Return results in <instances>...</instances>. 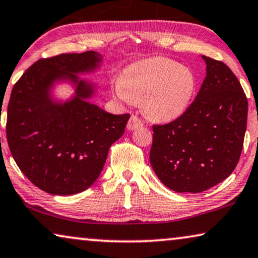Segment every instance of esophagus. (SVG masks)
Returning <instances> with one entry per match:
<instances>
[{"label": "esophagus", "mask_w": 258, "mask_h": 258, "mask_svg": "<svg viewBox=\"0 0 258 258\" xmlns=\"http://www.w3.org/2000/svg\"><path fill=\"white\" fill-rule=\"evenodd\" d=\"M143 126H144V122L141 121L140 119L137 117V115H131L130 120L127 122V130L128 131H133L136 128L143 127Z\"/></svg>", "instance_id": "1"}]
</instances>
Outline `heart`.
Masks as SVG:
<instances>
[{
	"label": "heart",
	"instance_id": "1",
	"mask_svg": "<svg viewBox=\"0 0 258 258\" xmlns=\"http://www.w3.org/2000/svg\"><path fill=\"white\" fill-rule=\"evenodd\" d=\"M114 94L127 104L143 101L145 113L157 121L180 118L193 100L197 79L184 65L164 57L131 64L112 82Z\"/></svg>",
	"mask_w": 258,
	"mask_h": 258
}]
</instances>
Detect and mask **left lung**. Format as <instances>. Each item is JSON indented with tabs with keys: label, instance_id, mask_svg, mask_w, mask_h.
<instances>
[{
	"label": "left lung",
	"instance_id": "8db88e82",
	"mask_svg": "<svg viewBox=\"0 0 258 258\" xmlns=\"http://www.w3.org/2000/svg\"><path fill=\"white\" fill-rule=\"evenodd\" d=\"M207 72L189 108L167 125L153 126L152 168L177 193H200L234 172L241 157L248 100L222 61L202 56Z\"/></svg>",
	"mask_w": 258,
	"mask_h": 258
}]
</instances>
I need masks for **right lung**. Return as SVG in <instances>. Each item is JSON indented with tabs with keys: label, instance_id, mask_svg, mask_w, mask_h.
Returning <instances> with one entry per match:
<instances>
[{
	"label": "right lung",
	"instance_id": "right-lung-1",
	"mask_svg": "<svg viewBox=\"0 0 258 258\" xmlns=\"http://www.w3.org/2000/svg\"><path fill=\"white\" fill-rule=\"evenodd\" d=\"M101 61L96 51L42 58L14 85L7 115L10 152L22 173L46 193L88 189L125 132L130 114H111L90 103L98 85L79 77L96 72ZM59 84L72 86L70 98L54 96Z\"/></svg>",
	"mask_w": 258,
	"mask_h": 258
}]
</instances>
